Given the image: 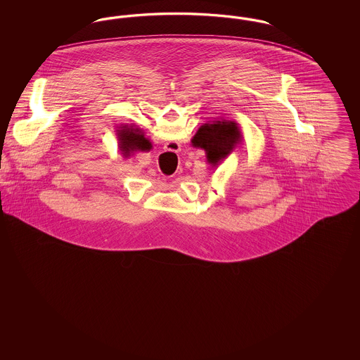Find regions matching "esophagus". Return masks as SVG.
<instances>
[{"label":"esophagus","mask_w":360,"mask_h":360,"mask_svg":"<svg viewBox=\"0 0 360 360\" xmlns=\"http://www.w3.org/2000/svg\"><path fill=\"white\" fill-rule=\"evenodd\" d=\"M175 148H176V150H179V146H175ZM176 150H172V151H175V153H176Z\"/></svg>","instance_id":"34e87169"}]
</instances>
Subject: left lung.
Here are the masks:
<instances>
[{
    "label": "left lung",
    "instance_id": "1",
    "mask_svg": "<svg viewBox=\"0 0 360 360\" xmlns=\"http://www.w3.org/2000/svg\"><path fill=\"white\" fill-rule=\"evenodd\" d=\"M240 125L233 120L209 121L198 128L191 139V146L205 151L206 162L217 167L241 143Z\"/></svg>",
    "mask_w": 360,
    "mask_h": 360
}]
</instances>
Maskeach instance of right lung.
Masks as SVG:
<instances>
[{
    "label": "right lung",
    "instance_id": "obj_1",
    "mask_svg": "<svg viewBox=\"0 0 360 360\" xmlns=\"http://www.w3.org/2000/svg\"><path fill=\"white\" fill-rule=\"evenodd\" d=\"M117 143L121 154L124 158H128L135 153H148L153 148V143L148 137L144 136L140 128L134 124H121L116 129Z\"/></svg>",
    "mask_w": 360,
    "mask_h": 360
}]
</instances>
